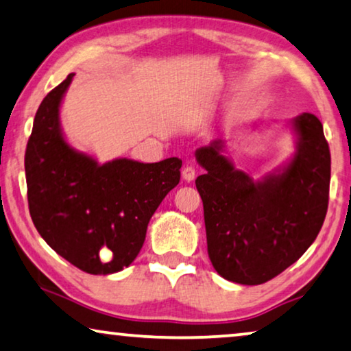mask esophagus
<instances>
[{
  "instance_id": "esophagus-1",
  "label": "esophagus",
  "mask_w": 351,
  "mask_h": 351,
  "mask_svg": "<svg viewBox=\"0 0 351 351\" xmlns=\"http://www.w3.org/2000/svg\"><path fill=\"white\" fill-rule=\"evenodd\" d=\"M182 180L187 181V182L195 180V169H193L192 165H187V167H184V169H182Z\"/></svg>"
}]
</instances>
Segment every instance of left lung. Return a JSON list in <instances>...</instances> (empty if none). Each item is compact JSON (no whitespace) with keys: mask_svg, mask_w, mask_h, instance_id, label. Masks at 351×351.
Returning a JSON list of instances; mask_svg holds the SVG:
<instances>
[{"mask_svg":"<svg viewBox=\"0 0 351 351\" xmlns=\"http://www.w3.org/2000/svg\"><path fill=\"white\" fill-rule=\"evenodd\" d=\"M295 153L261 180L234 169L226 142L195 151L205 175L195 180L203 200L208 255L223 279L265 284L315 241L328 211L331 154L315 114L289 123Z\"/></svg>","mask_w":351,"mask_h":351,"instance_id":"8db88e82","label":"left lung"}]
</instances>
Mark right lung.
<instances>
[{
	"instance_id": "add662e5",
	"label": "right lung",
	"mask_w": 351,
	"mask_h": 351,
	"mask_svg": "<svg viewBox=\"0 0 351 351\" xmlns=\"http://www.w3.org/2000/svg\"><path fill=\"white\" fill-rule=\"evenodd\" d=\"M72 78L47 94L34 117L25 153L29 214L62 258L85 273L113 274L138 255L149 219L180 182L182 162L121 158L99 164L72 148L60 119Z\"/></svg>"
}]
</instances>
